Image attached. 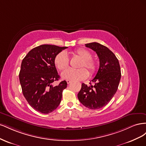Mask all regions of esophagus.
I'll list each match as a JSON object with an SVG mask.
<instances>
[{"mask_svg": "<svg viewBox=\"0 0 146 146\" xmlns=\"http://www.w3.org/2000/svg\"><path fill=\"white\" fill-rule=\"evenodd\" d=\"M66 82H67L68 84H69L70 82H71V81H70V80H66Z\"/></svg>", "mask_w": 146, "mask_h": 146, "instance_id": "obj_1", "label": "esophagus"}]
</instances>
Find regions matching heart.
I'll return each mask as SVG.
<instances>
[{
  "label": "heart",
  "instance_id": "1",
  "mask_svg": "<svg viewBox=\"0 0 146 146\" xmlns=\"http://www.w3.org/2000/svg\"><path fill=\"white\" fill-rule=\"evenodd\" d=\"M73 55L81 61L78 64L77 69H68L61 73V77L66 80L77 81L85 80L88 77V72L91 75L94 74L98 70V63L96 60L92 59L91 53L85 48H78L73 52ZM56 67L59 70H64L69 66V59L64 52L57 54L54 60Z\"/></svg>",
  "mask_w": 146,
  "mask_h": 146
}]
</instances>
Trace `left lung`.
I'll return each mask as SVG.
<instances>
[{"label": "left lung", "instance_id": "obj_1", "mask_svg": "<svg viewBox=\"0 0 146 146\" xmlns=\"http://www.w3.org/2000/svg\"><path fill=\"white\" fill-rule=\"evenodd\" d=\"M85 46L96 52L100 65L91 80L94 85L88 86L82 83L77 96L85 107L98 110L108 104L116 92L121 77L120 65L115 55L106 46L98 42L86 44Z\"/></svg>", "mask_w": 146, "mask_h": 146}]
</instances>
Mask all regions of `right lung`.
Returning a JSON list of instances; mask_svg holds the SVG:
<instances>
[{
    "label": "right lung",
    "instance_id": "obj_1",
    "mask_svg": "<svg viewBox=\"0 0 146 146\" xmlns=\"http://www.w3.org/2000/svg\"><path fill=\"white\" fill-rule=\"evenodd\" d=\"M67 47L44 44L33 48L23 60L19 72L22 91L29 105L44 114L52 112L58 107L67 82L59 80L54 63L56 55Z\"/></svg>",
    "mask_w": 146,
    "mask_h": 146
}]
</instances>
